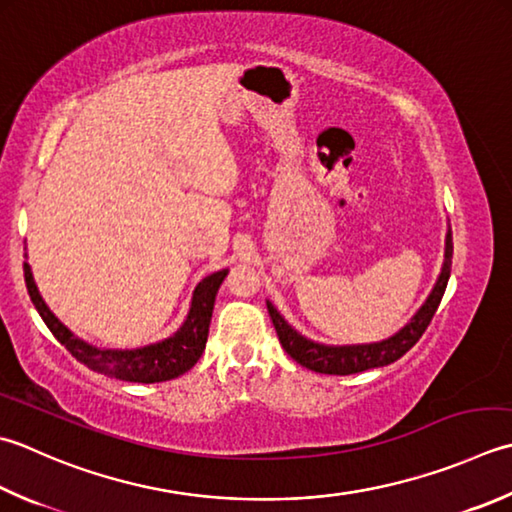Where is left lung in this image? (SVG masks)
Segmentation results:
<instances>
[{
    "mask_svg": "<svg viewBox=\"0 0 512 512\" xmlns=\"http://www.w3.org/2000/svg\"><path fill=\"white\" fill-rule=\"evenodd\" d=\"M450 259H453V235L448 233L444 268L433 288V293H430V297L426 299V304L419 308V313L410 319V324H406L397 335L384 339V342L364 344V346L315 344L310 342V339L299 335L297 330L290 328L284 322V317L277 313L275 306L268 302L266 304L268 315L273 319L279 344H282V348L295 359L297 364H302L304 368L315 370V373H322V375H353V373H362V370H368V368L393 364L419 342V337L424 335L430 319H433L439 302H442L448 277H450Z\"/></svg>",
    "mask_w": 512,
    "mask_h": 512,
    "instance_id": "8db88e82",
    "label": "left lung"
}]
</instances>
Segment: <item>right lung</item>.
<instances>
[{"instance_id": "add662e5", "label": "right lung", "mask_w": 512, "mask_h": 512, "mask_svg": "<svg viewBox=\"0 0 512 512\" xmlns=\"http://www.w3.org/2000/svg\"><path fill=\"white\" fill-rule=\"evenodd\" d=\"M226 273L228 270H219V273L208 275L199 282L186 322L173 337L137 350H99L82 342V339H77L53 313H50L44 299L39 297L30 266L24 262V282L28 288L30 302L35 304L37 313L42 315L44 324L48 326L50 333L55 335L57 342L62 344L77 362H82L90 370H95V373L135 384L168 382V379L184 375L186 370L197 364V359L202 357L206 348L215 295L219 290V284L224 282Z\"/></svg>"}]
</instances>
